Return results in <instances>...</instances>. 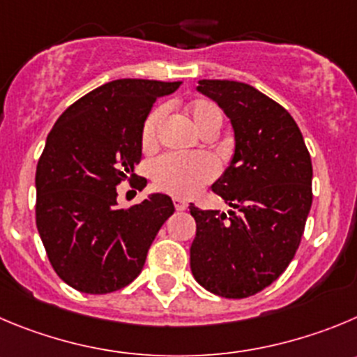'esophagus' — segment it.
I'll list each match as a JSON object with an SVG mask.
<instances>
[{
  "instance_id": "obj_1",
  "label": "esophagus",
  "mask_w": 357,
  "mask_h": 357,
  "mask_svg": "<svg viewBox=\"0 0 357 357\" xmlns=\"http://www.w3.org/2000/svg\"><path fill=\"white\" fill-rule=\"evenodd\" d=\"M174 208L178 209V211H185V209L188 208V202L183 201V199H174Z\"/></svg>"
}]
</instances>
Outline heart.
<instances>
[{"label": "heart", "mask_w": 357, "mask_h": 357, "mask_svg": "<svg viewBox=\"0 0 357 357\" xmlns=\"http://www.w3.org/2000/svg\"><path fill=\"white\" fill-rule=\"evenodd\" d=\"M190 121L201 133L208 130L218 132L222 125V111L209 100H195L186 107ZM163 107L155 109L146 118L142 126V144L144 148H151L156 142L160 123H162ZM215 163L204 155H163L153 163L151 174L155 185L163 192H169L178 197H188L195 194L199 188L215 178Z\"/></svg>", "instance_id": "obj_1"}]
</instances>
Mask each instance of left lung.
<instances>
[{
    "instance_id": "8db88e82",
    "label": "left lung",
    "mask_w": 357,
    "mask_h": 357,
    "mask_svg": "<svg viewBox=\"0 0 357 357\" xmlns=\"http://www.w3.org/2000/svg\"><path fill=\"white\" fill-rule=\"evenodd\" d=\"M197 91L231 119L234 153L211 186L231 209L190 204L197 224L190 268L206 291L248 298L294 259L312 208V160L292 116L254 86L202 79Z\"/></svg>"
}]
</instances>
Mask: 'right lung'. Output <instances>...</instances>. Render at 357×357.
<instances>
[{"mask_svg": "<svg viewBox=\"0 0 357 357\" xmlns=\"http://www.w3.org/2000/svg\"><path fill=\"white\" fill-rule=\"evenodd\" d=\"M181 82L118 79L72 103L49 132L36 165V229L59 278L86 294L132 284L153 239L174 213L172 199L149 194L118 208L116 186L135 179L142 126L160 96Z\"/></svg>", "mask_w": 357, "mask_h": 357, "instance_id": "right-lung-1", "label": "right lung"}]
</instances>
